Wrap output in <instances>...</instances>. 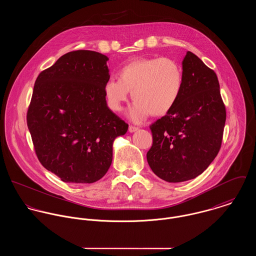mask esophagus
I'll return each instance as SVG.
<instances>
[{
	"label": "esophagus",
	"instance_id": "1",
	"mask_svg": "<svg viewBox=\"0 0 256 256\" xmlns=\"http://www.w3.org/2000/svg\"><path fill=\"white\" fill-rule=\"evenodd\" d=\"M137 130H138V127L133 126V125H130V126H129V132H131V133H133V132H135V131H137Z\"/></svg>",
	"mask_w": 256,
	"mask_h": 256
}]
</instances>
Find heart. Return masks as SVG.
<instances>
[{
    "instance_id": "b5f03b06",
    "label": "heart",
    "mask_w": 256,
    "mask_h": 256,
    "mask_svg": "<svg viewBox=\"0 0 256 256\" xmlns=\"http://www.w3.org/2000/svg\"><path fill=\"white\" fill-rule=\"evenodd\" d=\"M182 71L172 59L145 58L134 60L118 71V78L104 84V96L110 110L121 111L129 92L135 100L130 118L139 122L148 115H166L176 104L182 88Z\"/></svg>"
}]
</instances>
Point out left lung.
I'll use <instances>...</instances> for the list:
<instances>
[{"label":"left lung","mask_w":256,"mask_h":256,"mask_svg":"<svg viewBox=\"0 0 256 256\" xmlns=\"http://www.w3.org/2000/svg\"><path fill=\"white\" fill-rule=\"evenodd\" d=\"M182 70L176 104L150 126L152 144L146 160L168 182L193 180L210 166L222 146L226 116L216 73L190 51Z\"/></svg>","instance_id":"left-lung-1"}]
</instances>
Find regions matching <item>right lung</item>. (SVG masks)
I'll return each instance as SVG.
<instances>
[{"label":"right lung","instance_id":"obj_1","mask_svg":"<svg viewBox=\"0 0 256 256\" xmlns=\"http://www.w3.org/2000/svg\"><path fill=\"white\" fill-rule=\"evenodd\" d=\"M108 60L96 51H72L36 80L28 127L40 164L64 182L104 178L112 162L113 141L128 130L106 104Z\"/></svg>","mask_w":256,"mask_h":256}]
</instances>
